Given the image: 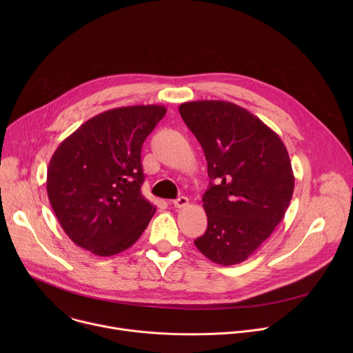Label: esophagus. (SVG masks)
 <instances>
[{
  "mask_svg": "<svg viewBox=\"0 0 353 353\" xmlns=\"http://www.w3.org/2000/svg\"><path fill=\"white\" fill-rule=\"evenodd\" d=\"M173 205L176 208H185L188 205V198L187 196H179L177 199L173 201Z\"/></svg>",
  "mask_w": 353,
  "mask_h": 353,
  "instance_id": "esophagus-1",
  "label": "esophagus"
}]
</instances>
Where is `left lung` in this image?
Segmentation results:
<instances>
[{"label":"left lung","mask_w":353,"mask_h":353,"mask_svg":"<svg viewBox=\"0 0 353 353\" xmlns=\"http://www.w3.org/2000/svg\"><path fill=\"white\" fill-rule=\"evenodd\" d=\"M204 149L210 187L203 196L207 232L196 248L219 265L247 260L283 219L294 188L282 139L259 117L225 100L179 108Z\"/></svg>","instance_id":"obj_1"}]
</instances>
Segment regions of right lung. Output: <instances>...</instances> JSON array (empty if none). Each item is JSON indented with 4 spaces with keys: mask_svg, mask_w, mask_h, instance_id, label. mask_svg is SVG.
<instances>
[{
    "mask_svg": "<svg viewBox=\"0 0 353 353\" xmlns=\"http://www.w3.org/2000/svg\"><path fill=\"white\" fill-rule=\"evenodd\" d=\"M166 114L159 105L100 113L65 138L47 169L50 204L68 237L109 257L131 247L157 207L141 192V149Z\"/></svg>",
    "mask_w": 353,
    "mask_h": 353,
    "instance_id": "right-lung-1",
    "label": "right lung"
}]
</instances>
